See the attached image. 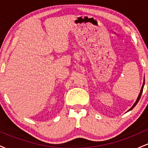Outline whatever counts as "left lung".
<instances>
[{"label": "left lung", "mask_w": 148, "mask_h": 148, "mask_svg": "<svg viewBox=\"0 0 148 148\" xmlns=\"http://www.w3.org/2000/svg\"><path fill=\"white\" fill-rule=\"evenodd\" d=\"M144 84H145V81H144V83H143V86H142V88H141V90H140V94H139V95H138V98H137V99H136V102L134 103V104L133 105V106L132 107V108H130V110H129V111H131V110H132L133 109V108H134V107H135V106L137 104V103L138 102V101H139V99H140V97H141V94H142V92H143V86H144Z\"/></svg>", "instance_id": "obj_1"}]
</instances>
